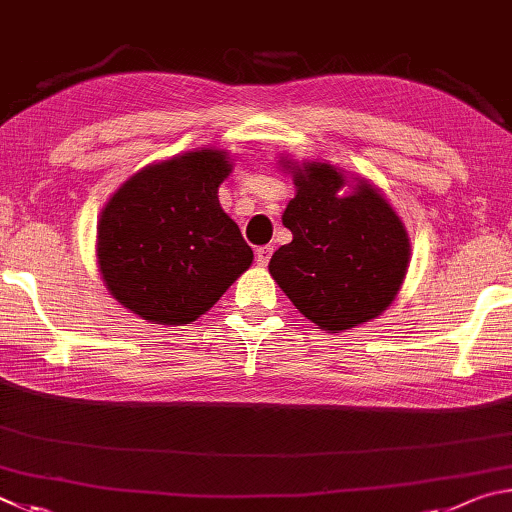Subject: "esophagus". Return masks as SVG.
I'll return each instance as SVG.
<instances>
[{
	"label": "esophagus",
	"instance_id": "34e87169",
	"mask_svg": "<svg viewBox=\"0 0 512 512\" xmlns=\"http://www.w3.org/2000/svg\"><path fill=\"white\" fill-rule=\"evenodd\" d=\"M272 251H274V247L272 245H265V247H258L256 249V261H258V265H267L270 263V258H272Z\"/></svg>",
	"mask_w": 512,
	"mask_h": 512
}]
</instances>
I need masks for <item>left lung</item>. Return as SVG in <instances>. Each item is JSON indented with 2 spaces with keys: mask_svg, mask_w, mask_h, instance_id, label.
<instances>
[{
  "mask_svg": "<svg viewBox=\"0 0 512 512\" xmlns=\"http://www.w3.org/2000/svg\"><path fill=\"white\" fill-rule=\"evenodd\" d=\"M297 195L283 211L292 242L274 251L272 279L301 315L324 330L371 321L396 299L409 267V236L378 188L326 161L292 164Z\"/></svg>",
  "mask_w": 512,
  "mask_h": 512,
  "instance_id": "left-lung-1",
  "label": "left lung"
}]
</instances>
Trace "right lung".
Wrapping results in <instances>:
<instances>
[{
  "instance_id": "obj_1",
  "label": "right lung",
  "mask_w": 512,
  "mask_h": 512,
  "mask_svg": "<svg viewBox=\"0 0 512 512\" xmlns=\"http://www.w3.org/2000/svg\"><path fill=\"white\" fill-rule=\"evenodd\" d=\"M224 150H193L134 173L98 220V270L112 297L146 321L182 326L213 308L254 261L218 186Z\"/></svg>"
}]
</instances>
